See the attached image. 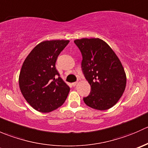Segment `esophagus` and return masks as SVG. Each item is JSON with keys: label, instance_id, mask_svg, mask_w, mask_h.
<instances>
[{"label": "esophagus", "instance_id": "34e87169", "mask_svg": "<svg viewBox=\"0 0 148 148\" xmlns=\"http://www.w3.org/2000/svg\"><path fill=\"white\" fill-rule=\"evenodd\" d=\"M77 83H78V82H74V83H72V85H73V86H75L77 84Z\"/></svg>", "mask_w": 148, "mask_h": 148}]
</instances>
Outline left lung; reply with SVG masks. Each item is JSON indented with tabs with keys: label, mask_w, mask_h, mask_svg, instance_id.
Returning <instances> with one entry per match:
<instances>
[{
	"label": "left lung",
	"mask_w": 148,
	"mask_h": 148,
	"mask_svg": "<svg viewBox=\"0 0 148 148\" xmlns=\"http://www.w3.org/2000/svg\"><path fill=\"white\" fill-rule=\"evenodd\" d=\"M82 54V69L91 86L85 104L106 110L117 104L126 87V74L122 63L110 46L99 38L74 40Z\"/></svg>",
	"instance_id": "8db88e82"
}]
</instances>
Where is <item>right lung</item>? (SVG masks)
<instances>
[{"instance_id": "add662e5", "label": "right lung", "mask_w": 148, "mask_h": 148, "mask_svg": "<svg viewBox=\"0 0 148 148\" xmlns=\"http://www.w3.org/2000/svg\"><path fill=\"white\" fill-rule=\"evenodd\" d=\"M69 42L42 41L30 52L22 65L19 87L25 99L37 111L50 112L62 106L68 96L69 86L59 77L55 64Z\"/></svg>"}]
</instances>
